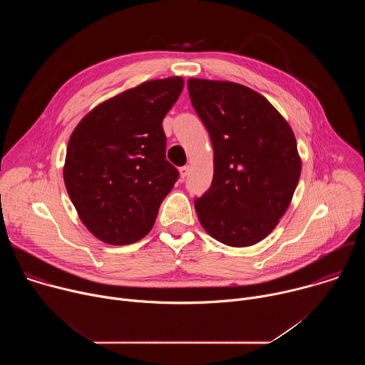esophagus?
Segmentation results:
<instances>
[{
  "label": "esophagus",
  "mask_w": 365,
  "mask_h": 365,
  "mask_svg": "<svg viewBox=\"0 0 365 365\" xmlns=\"http://www.w3.org/2000/svg\"><path fill=\"white\" fill-rule=\"evenodd\" d=\"M189 170H190V168H189V166H183V168H180V169H179V172H180V178H182V179H185V178L189 175Z\"/></svg>",
  "instance_id": "obj_1"
}]
</instances>
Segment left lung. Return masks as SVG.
Instances as JSON below:
<instances>
[{"label":"left lung","mask_w":365,"mask_h":365,"mask_svg":"<svg viewBox=\"0 0 365 365\" xmlns=\"http://www.w3.org/2000/svg\"><path fill=\"white\" fill-rule=\"evenodd\" d=\"M187 89L214 148L212 185L195 199L197 218L225 245H254L276 228L297 186L294 134L263 95L244 85L192 78Z\"/></svg>","instance_id":"obj_1"}]
</instances>
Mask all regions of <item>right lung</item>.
<instances>
[{"label":"right lung","mask_w":365,"mask_h":365,"mask_svg":"<svg viewBox=\"0 0 365 365\" xmlns=\"http://www.w3.org/2000/svg\"><path fill=\"white\" fill-rule=\"evenodd\" d=\"M182 89L180 76L144 82L99 103L73 130L65 186L81 221L98 240L127 245L151 231L179 179L166 160L162 123Z\"/></svg>","instance_id":"add662e5"}]
</instances>
